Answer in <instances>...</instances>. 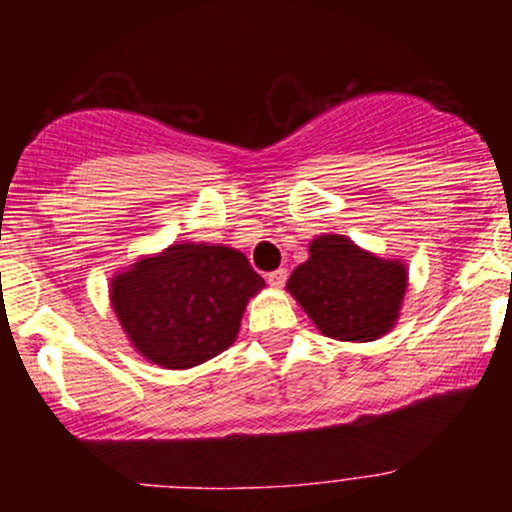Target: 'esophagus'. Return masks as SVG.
Wrapping results in <instances>:
<instances>
[{
	"instance_id": "34e87169",
	"label": "esophagus",
	"mask_w": 512,
	"mask_h": 512,
	"mask_svg": "<svg viewBox=\"0 0 512 512\" xmlns=\"http://www.w3.org/2000/svg\"><path fill=\"white\" fill-rule=\"evenodd\" d=\"M286 276H289V272H286V269H274V272L267 274L269 286H274V289H281V286L286 284Z\"/></svg>"
}]
</instances>
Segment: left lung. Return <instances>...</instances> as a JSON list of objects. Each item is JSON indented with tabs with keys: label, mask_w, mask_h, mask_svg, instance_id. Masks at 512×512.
Here are the masks:
<instances>
[{
	"label": "left lung",
	"mask_w": 512,
	"mask_h": 512,
	"mask_svg": "<svg viewBox=\"0 0 512 512\" xmlns=\"http://www.w3.org/2000/svg\"><path fill=\"white\" fill-rule=\"evenodd\" d=\"M286 289L325 337L373 342L395 327L407 267L327 233L310 243V257L293 269Z\"/></svg>",
	"instance_id": "left-lung-1"
}]
</instances>
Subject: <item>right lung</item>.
Masks as SVG:
<instances>
[{
    "label": "right lung",
    "instance_id": "add662e5",
    "mask_svg": "<svg viewBox=\"0 0 512 512\" xmlns=\"http://www.w3.org/2000/svg\"><path fill=\"white\" fill-rule=\"evenodd\" d=\"M262 289L243 252L180 240L115 274L110 303L139 354L185 370L236 342L245 305Z\"/></svg>",
    "mask_w": 512,
    "mask_h": 512
}]
</instances>
